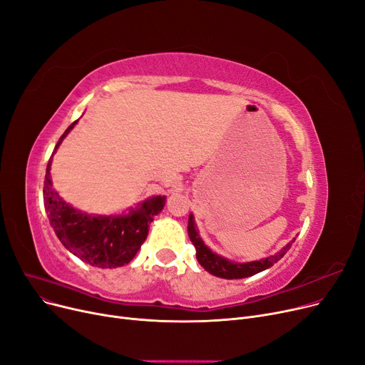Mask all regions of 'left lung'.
Listing matches in <instances>:
<instances>
[{
  "label": "left lung",
  "instance_id": "obj_1",
  "mask_svg": "<svg viewBox=\"0 0 365 365\" xmlns=\"http://www.w3.org/2000/svg\"><path fill=\"white\" fill-rule=\"evenodd\" d=\"M187 235L192 241V244L195 245V250H197V260L200 262V264L204 267L207 272H210L215 277L219 278H225V279H240V278H247V277H252L256 275L267 267H271L274 263H277L287 252L290 250V247L293 244L289 242L284 248L274 255L269 256L266 259L262 260H256V262H248V263H235L227 260L216 253H213L210 248L202 242V240L198 235L197 231V225L194 222V216L190 215L189 216V222H187Z\"/></svg>",
  "mask_w": 365,
  "mask_h": 365
}]
</instances>
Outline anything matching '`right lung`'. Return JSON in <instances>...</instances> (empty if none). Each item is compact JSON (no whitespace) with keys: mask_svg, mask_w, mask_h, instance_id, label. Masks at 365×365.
Masks as SVG:
<instances>
[{"mask_svg":"<svg viewBox=\"0 0 365 365\" xmlns=\"http://www.w3.org/2000/svg\"><path fill=\"white\" fill-rule=\"evenodd\" d=\"M78 120L73 121L61 136L56 149ZM53 152V153H54ZM51 158L48 160L44 180V207L54 234L65 248L83 262L98 267H118L130 263L148 237L153 216L165 204V197H152L124 216H93L80 212L51 187Z\"/></svg>","mask_w":365,"mask_h":365,"instance_id":"1","label":"right lung"}]
</instances>
